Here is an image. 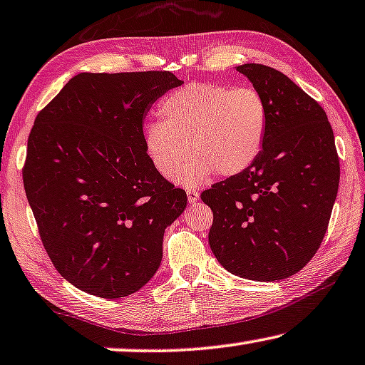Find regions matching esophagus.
Returning a JSON list of instances; mask_svg holds the SVG:
<instances>
[{"instance_id":"34e87169","label":"esophagus","mask_w":365,"mask_h":365,"mask_svg":"<svg viewBox=\"0 0 365 365\" xmlns=\"http://www.w3.org/2000/svg\"><path fill=\"white\" fill-rule=\"evenodd\" d=\"M187 200L190 202V204H194V202H197V200H199V192H197V190L187 189Z\"/></svg>"}]
</instances>
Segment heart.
Segmentation results:
<instances>
[{"instance_id":"b5f03b06","label":"heart","mask_w":365,"mask_h":365,"mask_svg":"<svg viewBox=\"0 0 365 365\" xmlns=\"http://www.w3.org/2000/svg\"><path fill=\"white\" fill-rule=\"evenodd\" d=\"M161 122L143 128V150L155 171L182 184L205 181L212 173L235 176L255 163L267 128L264 99L253 88L192 83L168 94ZM188 150H186L185 148Z\"/></svg>"}]
</instances>
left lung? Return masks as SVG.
I'll return each instance as SVG.
<instances>
[{"mask_svg":"<svg viewBox=\"0 0 365 365\" xmlns=\"http://www.w3.org/2000/svg\"><path fill=\"white\" fill-rule=\"evenodd\" d=\"M267 108L261 153L240 175L200 194L214 214L209 245L218 262L251 280L294 276L327 233L339 186V156L327 112L279 70L237 66Z\"/></svg>","mask_w":365,"mask_h":365,"instance_id":"8db88e82","label":"left lung"}]
</instances>
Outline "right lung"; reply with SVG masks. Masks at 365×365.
Segmentation results:
<instances>
[{
  "label": "right lung",
  "mask_w": 365,
  "mask_h": 365,
  "mask_svg": "<svg viewBox=\"0 0 365 365\" xmlns=\"http://www.w3.org/2000/svg\"><path fill=\"white\" fill-rule=\"evenodd\" d=\"M179 85L171 71L80 73L34 120L22 182L50 261L80 290L119 299L158 271L187 195L151 166L143 117Z\"/></svg>",
  "instance_id": "1"
}]
</instances>
